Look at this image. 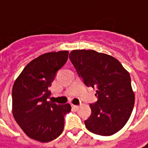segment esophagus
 <instances>
[{
    "instance_id": "1",
    "label": "esophagus",
    "mask_w": 148,
    "mask_h": 148,
    "mask_svg": "<svg viewBox=\"0 0 148 148\" xmlns=\"http://www.w3.org/2000/svg\"><path fill=\"white\" fill-rule=\"evenodd\" d=\"M71 106H72V108H74V110H78V109H79V105H75V104H72Z\"/></svg>"
}]
</instances>
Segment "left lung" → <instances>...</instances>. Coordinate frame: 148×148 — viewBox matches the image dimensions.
<instances>
[{
	"label": "left lung",
	"instance_id": "8db88e82",
	"mask_svg": "<svg viewBox=\"0 0 148 148\" xmlns=\"http://www.w3.org/2000/svg\"><path fill=\"white\" fill-rule=\"evenodd\" d=\"M69 60L84 84L97 89L98 101L89 104L92 113L84 122L87 129L101 136L119 132L134 106L129 73L114 57L93 49L72 50Z\"/></svg>",
	"mask_w": 148,
	"mask_h": 148
}]
</instances>
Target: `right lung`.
Instances as JSON below:
<instances>
[{
  "label": "right lung",
  "mask_w": 148,
  "mask_h": 148,
  "mask_svg": "<svg viewBox=\"0 0 148 148\" xmlns=\"http://www.w3.org/2000/svg\"><path fill=\"white\" fill-rule=\"evenodd\" d=\"M69 51L49 52L38 56L24 68L12 88L13 117L29 138L48 143L64 130V116L69 103L59 105L48 101L49 88L57 72L67 61Z\"/></svg>",
  "instance_id": "add662e5"
}]
</instances>
